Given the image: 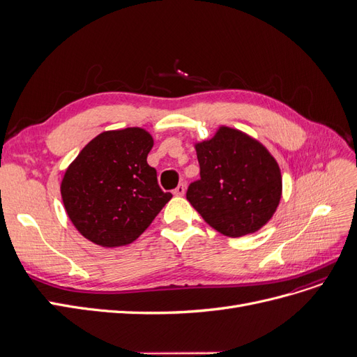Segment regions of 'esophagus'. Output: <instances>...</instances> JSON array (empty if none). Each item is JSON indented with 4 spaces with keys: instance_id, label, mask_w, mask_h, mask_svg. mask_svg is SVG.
Here are the masks:
<instances>
[{
    "instance_id": "1",
    "label": "esophagus",
    "mask_w": 357,
    "mask_h": 357,
    "mask_svg": "<svg viewBox=\"0 0 357 357\" xmlns=\"http://www.w3.org/2000/svg\"><path fill=\"white\" fill-rule=\"evenodd\" d=\"M185 192H186V186H185V185H178V186L174 189V195H176V197H183V195H185Z\"/></svg>"
}]
</instances>
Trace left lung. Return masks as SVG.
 Returning <instances> with one entry per match:
<instances>
[{"instance_id": "obj_1", "label": "left lung", "mask_w": 357, "mask_h": 357, "mask_svg": "<svg viewBox=\"0 0 357 357\" xmlns=\"http://www.w3.org/2000/svg\"><path fill=\"white\" fill-rule=\"evenodd\" d=\"M201 178L186 198L218 232L238 238L273 219L282 199V171L269 150L240 129L220 125L208 139L193 143Z\"/></svg>"}]
</instances>
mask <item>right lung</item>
<instances>
[{
  "mask_svg": "<svg viewBox=\"0 0 357 357\" xmlns=\"http://www.w3.org/2000/svg\"><path fill=\"white\" fill-rule=\"evenodd\" d=\"M152 147L153 137L143 128L104 131L68 165L61 197L86 240L107 248L131 244L172 198L147 164Z\"/></svg>",
  "mask_w": 357,
  "mask_h": 357,
  "instance_id": "obj_1",
  "label": "right lung"
}]
</instances>
